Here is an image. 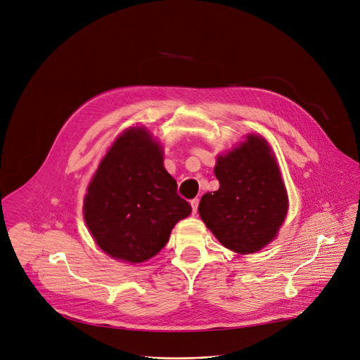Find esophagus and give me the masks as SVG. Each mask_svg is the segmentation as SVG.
I'll return each instance as SVG.
<instances>
[{"instance_id": "obj_1", "label": "esophagus", "mask_w": 360, "mask_h": 360, "mask_svg": "<svg viewBox=\"0 0 360 360\" xmlns=\"http://www.w3.org/2000/svg\"><path fill=\"white\" fill-rule=\"evenodd\" d=\"M198 203H200V200H198V198H193V200H191V209H193V213H195V212H197V209H198Z\"/></svg>"}]
</instances>
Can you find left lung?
<instances>
[{"label":"left lung","instance_id":"1","mask_svg":"<svg viewBox=\"0 0 360 360\" xmlns=\"http://www.w3.org/2000/svg\"><path fill=\"white\" fill-rule=\"evenodd\" d=\"M220 188L206 193L198 213L236 253H255L271 242L288 213V194L269 144L259 136L217 157Z\"/></svg>","mask_w":360,"mask_h":360}]
</instances>
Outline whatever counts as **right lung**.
Instances as JSON below:
<instances>
[{"label": "right lung", "mask_w": 360, "mask_h": 360, "mask_svg": "<svg viewBox=\"0 0 360 360\" xmlns=\"http://www.w3.org/2000/svg\"><path fill=\"white\" fill-rule=\"evenodd\" d=\"M190 213L163 166L162 148L144 127L129 129L114 141L84 198V219L96 243L130 263L155 256L174 224Z\"/></svg>", "instance_id": "1"}]
</instances>
